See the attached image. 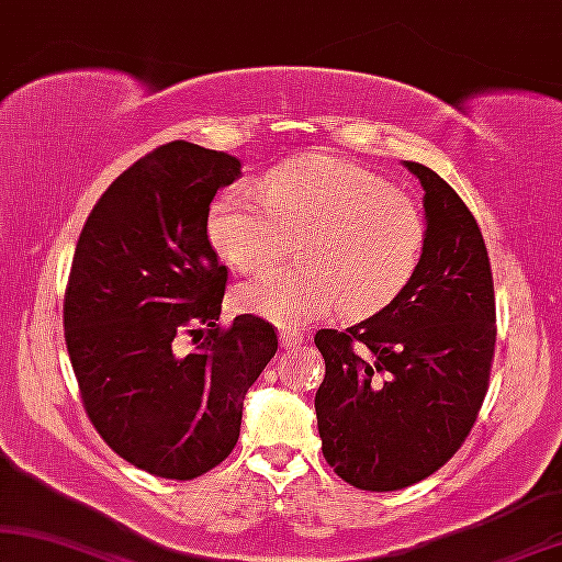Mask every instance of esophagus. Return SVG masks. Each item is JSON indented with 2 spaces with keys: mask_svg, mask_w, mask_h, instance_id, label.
I'll return each instance as SVG.
<instances>
[{
  "mask_svg": "<svg viewBox=\"0 0 562 562\" xmlns=\"http://www.w3.org/2000/svg\"><path fill=\"white\" fill-rule=\"evenodd\" d=\"M303 342H305V337L297 329H282L280 331V347H297Z\"/></svg>",
  "mask_w": 562,
  "mask_h": 562,
  "instance_id": "obj_1",
  "label": "esophagus"
}]
</instances>
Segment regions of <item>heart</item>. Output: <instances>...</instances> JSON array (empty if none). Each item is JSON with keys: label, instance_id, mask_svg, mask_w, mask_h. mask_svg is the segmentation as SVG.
<instances>
[{"label": "heart", "instance_id": "heart-1", "mask_svg": "<svg viewBox=\"0 0 562 562\" xmlns=\"http://www.w3.org/2000/svg\"><path fill=\"white\" fill-rule=\"evenodd\" d=\"M212 202L207 238L240 274L265 272L301 236L295 272L248 282L236 301L280 326L331 316H368L412 280L425 248L423 210L409 194L358 162L331 155L285 162Z\"/></svg>", "mask_w": 562, "mask_h": 562}]
</instances>
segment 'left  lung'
<instances>
[{
    "mask_svg": "<svg viewBox=\"0 0 562 562\" xmlns=\"http://www.w3.org/2000/svg\"><path fill=\"white\" fill-rule=\"evenodd\" d=\"M425 191V248L392 303L350 329H318L316 420L326 464L352 487L415 485L470 436L495 352V293L474 215L436 170L404 162Z\"/></svg>",
    "mask_w": 562,
    "mask_h": 562,
    "instance_id": "obj_1",
    "label": "left lung"
}]
</instances>
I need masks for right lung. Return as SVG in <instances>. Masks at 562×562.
Returning a JSON list of instances; mask_svg holds the SVG:
<instances>
[{"label":"right lung","mask_w":562,"mask_h":562,"mask_svg":"<svg viewBox=\"0 0 562 562\" xmlns=\"http://www.w3.org/2000/svg\"><path fill=\"white\" fill-rule=\"evenodd\" d=\"M238 176L228 153L168 142L103 191L75 248L64 339L85 412L119 457L155 477L194 480L228 459L246 392L277 352L265 318L217 324L228 269L207 215Z\"/></svg>","instance_id":"add662e5"}]
</instances>
